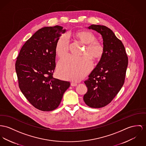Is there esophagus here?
I'll list each match as a JSON object with an SVG mask.
<instances>
[{
	"instance_id": "1",
	"label": "esophagus",
	"mask_w": 146,
	"mask_h": 146,
	"mask_svg": "<svg viewBox=\"0 0 146 146\" xmlns=\"http://www.w3.org/2000/svg\"><path fill=\"white\" fill-rule=\"evenodd\" d=\"M71 86H73V87H74V86H76L77 85V84L76 83H74V82H72L71 84H70Z\"/></svg>"
}]
</instances>
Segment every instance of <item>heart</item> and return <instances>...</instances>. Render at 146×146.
<instances>
[{
  "instance_id": "1",
  "label": "heart",
  "mask_w": 146,
  "mask_h": 146,
  "mask_svg": "<svg viewBox=\"0 0 146 146\" xmlns=\"http://www.w3.org/2000/svg\"><path fill=\"white\" fill-rule=\"evenodd\" d=\"M79 41L86 44L80 57L68 56L61 59L58 64L57 73L64 79L78 81L84 77L93 67L92 62L100 60L104 54V47L97 40V36L90 31H79L74 34ZM70 42L67 35H62L57 40L56 53L60 58L67 56Z\"/></svg>"
}]
</instances>
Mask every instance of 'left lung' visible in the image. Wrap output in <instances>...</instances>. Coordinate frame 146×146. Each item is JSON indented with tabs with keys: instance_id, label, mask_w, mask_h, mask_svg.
I'll list each match as a JSON object with an SVG mask.
<instances>
[{
	"instance_id": "8db88e82",
	"label": "left lung",
	"mask_w": 146,
	"mask_h": 146,
	"mask_svg": "<svg viewBox=\"0 0 146 146\" xmlns=\"http://www.w3.org/2000/svg\"><path fill=\"white\" fill-rule=\"evenodd\" d=\"M88 28L102 35L104 52L84 81L87 92L83 100L90 107L99 108L111 103L123 86L128 59L122 42L111 29L94 24Z\"/></svg>"
}]
</instances>
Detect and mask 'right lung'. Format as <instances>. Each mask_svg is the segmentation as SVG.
Returning a JSON list of instances; mask_svg holds the SVG:
<instances>
[{
	"instance_id": "1",
	"label": "right lung",
	"mask_w": 146,
	"mask_h": 146,
	"mask_svg": "<svg viewBox=\"0 0 146 146\" xmlns=\"http://www.w3.org/2000/svg\"><path fill=\"white\" fill-rule=\"evenodd\" d=\"M66 30L56 25L36 31L21 48L15 63L19 87L35 108L51 111L59 106L70 82L53 78L56 42Z\"/></svg>"
}]
</instances>
